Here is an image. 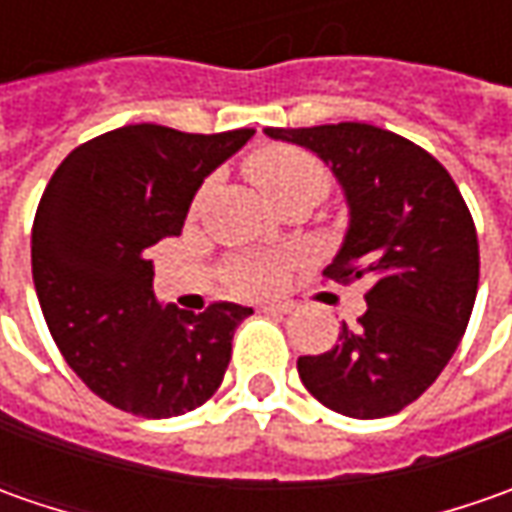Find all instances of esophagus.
I'll return each mask as SVG.
<instances>
[{"label":"esophagus","instance_id":"obj_1","mask_svg":"<svg viewBox=\"0 0 512 512\" xmlns=\"http://www.w3.org/2000/svg\"><path fill=\"white\" fill-rule=\"evenodd\" d=\"M265 313H293V305L290 302H276V305H262Z\"/></svg>","mask_w":512,"mask_h":512}]
</instances>
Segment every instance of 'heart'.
Returning a JSON list of instances; mask_svg holds the SVG:
<instances>
[{
  "label": "heart",
  "mask_w": 512,
  "mask_h": 512,
  "mask_svg": "<svg viewBox=\"0 0 512 512\" xmlns=\"http://www.w3.org/2000/svg\"><path fill=\"white\" fill-rule=\"evenodd\" d=\"M247 170L256 179V185L273 199V205L285 202L290 196H302V193L322 199V193L327 190L325 168L305 150L267 148L247 162ZM282 279H285L282 256H247V259L233 262L227 270L230 287L245 296L273 293L282 285Z\"/></svg>",
  "instance_id": "b5f03b06"
}]
</instances>
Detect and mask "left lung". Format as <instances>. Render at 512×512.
Here are the masks:
<instances>
[{
  "label": "left lung",
  "mask_w": 512,
  "mask_h": 512,
  "mask_svg": "<svg viewBox=\"0 0 512 512\" xmlns=\"http://www.w3.org/2000/svg\"><path fill=\"white\" fill-rule=\"evenodd\" d=\"M265 133L316 153L342 187L350 222L327 279L370 282L359 325H342L322 356H299V379L350 419L399 413L439 379L473 313L479 239L462 193L427 150L390 130L339 122Z\"/></svg>",
  "instance_id": "1"
}]
</instances>
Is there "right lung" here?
Here are the masks:
<instances>
[{"label":"right lung","mask_w":512,"mask_h":512,"mask_svg":"<svg viewBox=\"0 0 512 512\" xmlns=\"http://www.w3.org/2000/svg\"><path fill=\"white\" fill-rule=\"evenodd\" d=\"M253 133L110 130L68 153L42 193L30 262L50 336L73 373L125 413L182 416L225 379L253 307L162 305L148 250L182 233L196 190Z\"/></svg>","instance_id":"add662e5"}]
</instances>
